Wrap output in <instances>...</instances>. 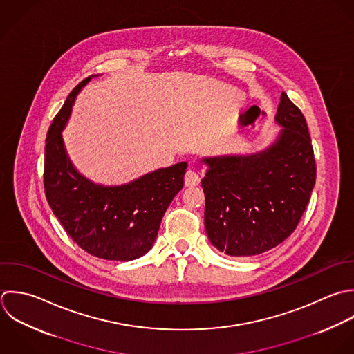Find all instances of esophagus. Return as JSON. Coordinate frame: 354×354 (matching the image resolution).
<instances>
[{
  "label": "esophagus",
  "mask_w": 354,
  "mask_h": 354,
  "mask_svg": "<svg viewBox=\"0 0 354 354\" xmlns=\"http://www.w3.org/2000/svg\"><path fill=\"white\" fill-rule=\"evenodd\" d=\"M201 180V172L196 168H189L185 174V185L186 186H196Z\"/></svg>",
  "instance_id": "34e87169"
}]
</instances>
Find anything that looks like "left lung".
<instances>
[{
	"mask_svg": "<svg viewBox=\"0 0 354 354\" xmlns=\"http://www.w3.org/2000/svg\"><path fill=\"white\" fill-rule=\"evenodd\" d=\"M276 121L277 140L251 156L203 158L208 171L204 225L209 241L230 257L266 252L297 229L316 183V161L302 111L286 92Z\"/></svg>",
	"mask_w": 354,
	"mask_h": 354,
	"instance_id": "1",
	"label": "left lung"
}]
</instances>
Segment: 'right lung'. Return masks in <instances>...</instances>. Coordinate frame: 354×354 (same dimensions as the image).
Masks as SVG:
<instances>
[{
    "label": "right lung",
    "instance_id": "1",
    "mask_svg": "<svg viewBox=\"0 0 354 354\" xmlns=\"http://www.w3.org/2000/svg\"><path fill=\"white\" fill-rule=\"evenodd\" d=\"M82 80L67 96L46 133L44 189L48 204L70 239L107 261H132L153 245L161 219L179 190L187 162L146 174L121 186H100L73 167L62 138Z\"/></svg>",
    "mask_w": 354,
    "mask_h": 354
}]
</instances>
